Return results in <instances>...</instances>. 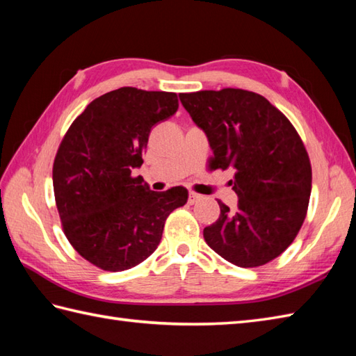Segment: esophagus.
<instances>
[{
  "label": "esophagus",
  "instance_id": "34e87169",
  "mask_svg": "<svg viewBox=\"0 0 356 356\" xmlns=\"http://www.w3.org/2000/svg\"><path fill=\"white\" fill-rule=\"evenodd\" d=\"M200 197L202 195L200 194H195V193H190V197H188V203H190V205H194L195 202L197 200H200Z\"/></svg>",
  "mask_w": 356,
  "mask_h": 356
}]
</instances>
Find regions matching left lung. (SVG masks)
<instances>
[{
    "mask_svg": "<svg viewBox=\"0 0 356 356\" xmlns=\"http://www.w3.org/2000/svg\"><path fill=\"white\" fill-rule=\"evenodd\" d=\"M207 134L211 168H234L237 209L218 200L220 217L203 229L208 246L240 268L286 251L305 222L312 190L307 151L293 125L266 97L240 88L180 93Z\"/></svg>",
    "mask_w": 356,
    "mask_h": 356,
    "instance_id": "left-lung-1",
    "label": "left lung"
}]
</instances>
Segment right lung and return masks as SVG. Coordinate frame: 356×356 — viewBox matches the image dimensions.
Masks as SVG:
<instances>
[{
	"label": "right lung",
	"instance_id": "obj_1",
	"mask_svg": "<svg viewBox=\"0 0 356 356\" xmlns=\"http://www.w3.org/2000/svg\"><path fill=\"white\" fill-rule=\"evenodd\" d=\"M179 108L176 93L122 87L74 119L53 163V191L65 237L104 270L134 268L156 251L163 225L188 191H151L131 172L143 163L151 128Z\"/></svg>",
	"mask_w": 356,
	"mask_h": 356
}]
</instances>
